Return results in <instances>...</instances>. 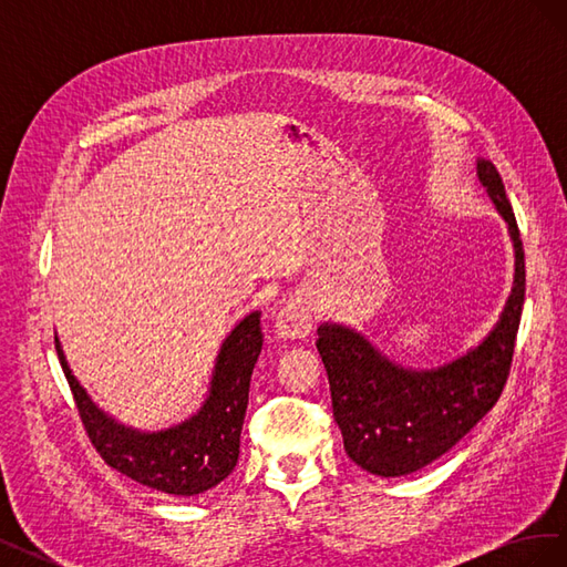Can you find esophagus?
<instances>
[{"label": "esophagus", "instance_id": "obj_1", "mask_svg": "<svg viewBox=\"0 0 567 567\" xmlns=\"http://www.w3.org/2000/svg\"><path fill=\"white\" fill-rule=\"evenodd\" d=\"M274 331H277V338H284V340H302L310 336L312 312L307 300L302 298L288 300L279 310L277 321H274Z\"/></svg>", "mask_w": 567, "mask_h": 567}]
</instances>
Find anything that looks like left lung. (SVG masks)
<instances>
[{
  "mask_svg": "<svg viewBox=\"0 0 567 567\" xmlns=\"http://www.w3.org/2000/svg\"><path fill=\"white\" fill-rule=\"evenodd\" d=\"M477 177L508 221L516 281L499 323L475 350L433 371H409L346 326L323 323L317 331L342 444L357 466L373 475H409L450 452L502 398L508 381L525 300V252L502 175L489 161H477Z\"/></svg>",
  "mask_w": 567,
  "mask_h": 567,
  "instance_id": "8db88e82",
  "label": "left lung"
}]
</instances>
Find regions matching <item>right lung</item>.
Masks as SVG:
<instances>
[{
  "mask_svg": "<svg viewBox=\"0 0 567 567\" xmlns=\"http://www.w3.org/2000/svg\"><path fill=\"white\" fill-rule=\"evenodd\" d=\"M56 342L80 421L111 468L151 489L194 496L219 485L238 461L252 367L262 350L260 312L248 315L221 346L210 394L196 416L161 433H140L106 416L80 388Z\"/></svg>",
  "mask_w": 567,
  "mask_h": 567,
  "instance_id": "obj_1",
  "label": "right lung"
}]
</instances>
